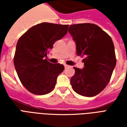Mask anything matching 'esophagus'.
<instances>
[{"mask_svg": "<svg viewBox=\"0 0 127 127\" xmlns=\"http://www.w3.org/2000/svg\"><path fill=\"white\" fill-rule=\"evenodd\" d=\"M64 66L65 68H68V67H69V65H67V64H64Z\"/></svg>", "mask_w": 127, "mask_h": 127, "instance_id": "1", "label": "esophagus"}]
</instances>
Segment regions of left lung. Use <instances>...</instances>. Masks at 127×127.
Wrapping results in <instances>:
<instances>
[{"label": "left lung", "instance_id": "left-lung-1", "mask_svg": "<svg viewBox=\"0 0 127 127\" xmlns=\"http://www.w3.org/2000/svg\"><path fill=\"white\" fill-rule=\"evenodd\" d=\"M68 31L76 45L77 54L84 57L82 69L74 67L71 78L73 91L84 96L100 93L109 83L116 64L112 38L93 24L71 25Z\"/></svg>", "mask_w": 127, "mask_h": 127}]
</instances>
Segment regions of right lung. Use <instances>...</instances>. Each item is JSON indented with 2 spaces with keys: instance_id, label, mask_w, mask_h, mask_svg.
I'll return each mask as SVG.
<instances>
[{
  "instance_id": "right-lung-1",
  "label": "right lung",
  "mask_w": 127,
  "mask_h": 127,
  "mask_svg": "<svg viewBox=\"0 0 127 127\" xmlns=\"http://www.w3.org/2000/svg\"><path fill=\"white\" fill-rule=\"evenodd\" d=\"M69 25L43 23L32 26L18 40L14 66L21 82L32 93L43 95L54 90L63 64L50 63L47 54L67 32Z\"/></svg>"
}]
</instances>
